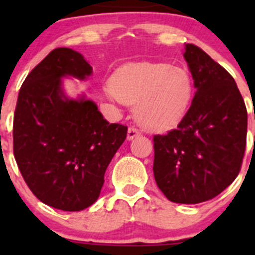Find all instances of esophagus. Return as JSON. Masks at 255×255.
I'll list each match as a JSON object with an SVG mask.
<instances>
[{"instance_id":"esophagus-1","label":"esophagus","mask_w":255,"mask_h":255,"mask_svg":"<svg viewBox=\"0 0 255 255\" xmlns=\"http://www.w3.org/2000/svg\"><path fill=\"white\" fill-rule=\"evenodd\" d=\"M138 135H140V132L137 129V128H134V127L128 128V133H127V139L128 140L134 139V138L138 137Z\"/></svg>"}]
</instances>
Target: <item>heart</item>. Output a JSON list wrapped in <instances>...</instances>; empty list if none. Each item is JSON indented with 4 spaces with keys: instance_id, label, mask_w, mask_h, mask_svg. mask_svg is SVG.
I'll return each instance as SVG.
<instances>
[{
    "instance_id": "1",
    "label": "heart",
    "mask_w": 255,
    "mask_h": 255,
    "mask_svg": "<svg viewBox=\"0 0 255 255\" xmlns=\"http://www.w3.org/2000/svg\"><path fill=\"white\" fill-rule=\"evenodd\" d=\"M107 92L123 104L135 105L138 122L160 132L184 120L194 99V81L182 66L143 61L118 69Z\"/></svg>"
}]
</instances>
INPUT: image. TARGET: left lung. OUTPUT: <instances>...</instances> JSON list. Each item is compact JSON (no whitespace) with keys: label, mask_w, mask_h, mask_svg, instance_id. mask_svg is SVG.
Listing matches in <instances>:
<instances>
[{"label":"left lung","mask_w":255,"mask_h":255,"mask_svg":"<svg viewBox=\"0 0 255 255\" xmlns=\"http://www.w3.org/2000/svg\"><path fill=\"white\" fill-rule=\"evenodd\" d=\"M196 89L176 129L154 135V177L166 199L200 204L220 195L241 170L247 109L235 79L201 48L185 44Z\"/></svg>","instance_id":"obj_1"}]
</instances>
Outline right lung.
I'll return each mask as SVG.
<instances>
[{"mask_svg":"<svg viewBox=\"0 0 255 255\" xmlns=\"http://www.w3.org/2000/svg\"><path fill=\"white\" fill-rule=\"evenodd\" d=\"M92 68L70 48H56L28 74L13 120V153L30 191L63 211H81L100 196L105 173L127 137L84 95L66 96L64 78L86 80Z\"/></svg>","mask_w":255,"mask_h":255,"instance_id":"add662e5","label":"right lung"}]
</instances>
